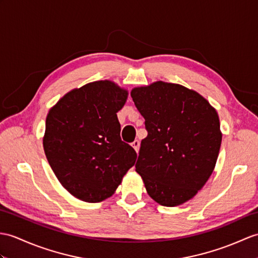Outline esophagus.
I'll use <instances>...</instances> for the list:
<instances>
[{
	"instance_id": "esophagus-1",
	"label": "esophagus",
	"mask_w": 258,
	"mask_h": 258,
	"mask_svg": "<svg viewBox=\"0 0 258 258\" xmlns=\"http://www.w3.org/2000/svg\"><path fill=\"white\" fill-rule=\"evenodd\" d=\"M140 141L139 140H135L133 143H132V146H133V148L135 149L136 151V153H139V151H140Z\"/></svg>"
}]
</instances>
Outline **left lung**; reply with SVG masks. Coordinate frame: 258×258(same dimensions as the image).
<instances>
[{"label": "left lung", "mask_w": 258, "mask_h": 258, "mask_svg": "<svg viewBox=\"0 0 258 258\" xmlns=\"http://www.w3.org/2000/svg\"><path fill=\"white\" fill-rule=\"evenodd\" d=\"M131 97L148 132L135 170L153 200L180 206L214 170L222 142L218 112L200 93L177 83L136 87Z\"/></svg>", "instance_id": "1"}]
</instances>
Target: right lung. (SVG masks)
I'll return each mask as SVG.
<instances>
[{"label":"right lung","mask_w":258,"mask_h":258,"mask_svg":"<svg viewBox=\"0 0 258 258\" xmlns=\"http://www.w3.org/2000/svg\"><path fill=\"white\" fill-rule=\"evenodd\" d=\"M127 95L111 80L94 81L66 93L48 112L45 155L77 199L95 203L110 198L135 164L136 152L122 142L116 115Z\"/></svg>","instance_id":"obj_1"}]
</instances>
